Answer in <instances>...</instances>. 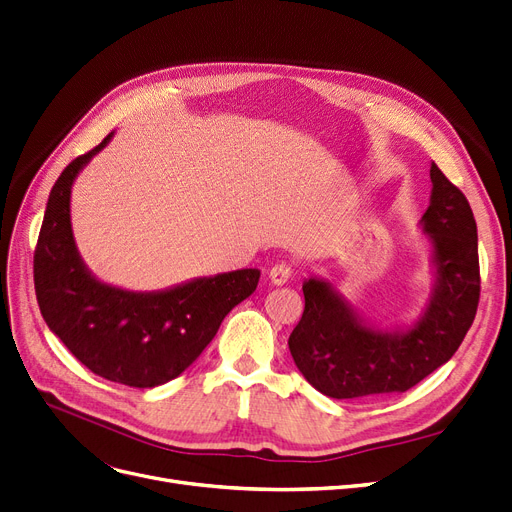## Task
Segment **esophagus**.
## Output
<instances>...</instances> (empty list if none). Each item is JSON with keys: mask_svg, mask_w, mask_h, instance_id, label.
Here are the masks:
<instances>
[{"mask_svg": "<svg viewBox=\"0 0 512 512\" xmlns=\"http://www.w3.org/2000/svg\"><path fill=\"white\" fill-rule=\"evenodd\" d=\"M291 274H293V270H291V265H288V263H276L274 268L268 272L270 282H272L274 286L286 284L288 278H291Z\"/></svg>", "mask_w": 512, "mask_h": 512, "instance_id": "obj_1", "label": "esophagus"}]
</instances>
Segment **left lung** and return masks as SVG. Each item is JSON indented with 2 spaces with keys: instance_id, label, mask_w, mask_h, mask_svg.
Returning a JSON list of instances; mask_svg holds the SVG:
<instances>
[{
  "instance_id": "left-lung-1",
  "label": "left lung",
  "mask_w": 512,
  "mask_h": 512,
  "mask_svg": "<svg viewBox=\"0 0 512 512\" xmlns=\"http://www.w3.org/2000/svg\"><path fill=\"white\" fill-rule=\"evenodd\" d=\"M431 198L418 226L431 247L433 288L410 324L374 326L328 280H303L305 309L288 349L305 381L335 399L404 393L446 364L479 303L477 224L469 201L431 165Z\"/></svg>"
}]
</instances>
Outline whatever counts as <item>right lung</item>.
I'll return each mask as SVG.
<instances>
[{
  "mask_svg": "<svg viewBox=\"0 0 512 512\" xmlns=\"http://www.w3.org/2000/svg\"><path fill=\"white\" fill-rule=\"evenodd\" d=\"M113 136L77 157L50 192L33 259L35 293L43 320L83 366L148 389L180 376L203 353L230 311L255 293L261 272L201 276L163 291H127L96 278L75 244L71 190Z\"/></svg>",
  "mask_w": 512,
  "mask_h": 512,
  "instance_id": "1",
  "label": "right lung"
}]
</instances>
